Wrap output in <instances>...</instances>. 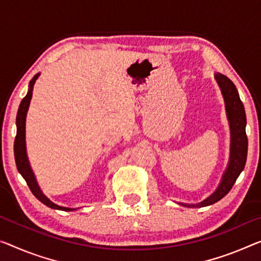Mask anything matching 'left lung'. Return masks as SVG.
<instances>
[{"instance_id": "obj_1", "label": "left lung", "mask_w": 261, "mask_h": 261, "mask_svg": "<svg viewBox=\"0 0 261 261\" xmlns=\"http://www.w3.org/2000/svg\"><path fill=\"white\" fill-rule=\"evenodd\" d=\"M215 79L217 82L220 92H222L224 102H225L226 117L228 120L231 132L230 143V158L218 184L217 189L212 194L203 199L202 202L196 204L178 203L179 205L186 207H203L217 203L233 187L236 179L238 178L240 172L244 170L247 158V136H246V115L239 93L236 89L234 84L222 73H215Z\"/></svg>"}]
</instances>
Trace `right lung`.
<instances>
[{"label":"right lung","instance_id":"obj_1","mask_svg":"<svg viewBox=\"0 0 261 261\" xmlns=\"http://www.w3.org/2000/svg\"><path fill=\"white\" fill-rule=\"evenodd\" d=\"M39 74L37 73L34 75V78L30 80L29 83V89H28V93L25 97L22 99L21 105L18 107L17 117H16V127H17V133H16L15 138V143H14V153H15V161L16 166H17V170L19 174L23 176V178L25 179V182L29 186L30 190L33 194L36 196V198L41 200L43 204H45L46 206L51 207V209L55 210H62V211H73L77 210L79 207H66L58 205L50 200L46 197L45 195L43 194V191L39 188L37 179H36V176L34 174L33 169H31L29 159H28L27 154V143H25V120H27V113L28 110H29L31 98H33V91H34V85L36 80L38 79Z\"/></svg>","mask_w":261,"mask_h":261}]
</instances>
